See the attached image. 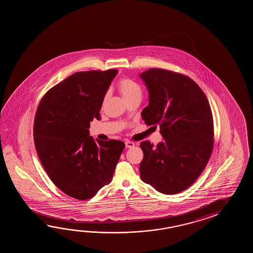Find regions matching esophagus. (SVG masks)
<instances>
[{
  "mask_svg": "<svg viewBox=\"0 0 253 253\" xmlns=\"http://www.w3.org/2000/svg\"><path fill=\"white\" fill-rule=\"evenodd\" d=\"M125 144H126V148H131V147H133L134 145V143L131 142V141H126Z\"/></svg>",
  "mask_w": 253,
  "mask_h": 253,
  "instance_id": "obj_1",
  "label": "esophagus"
}]
</instances>
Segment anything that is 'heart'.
I'll return each instance as SVG.
<instances>
[{"instance_id":"heart-1","label":"heart","mask_w":253,"mask_h":253,"mask_svg":"<svg viewBox=\"0 0 253 253\" xmlns=\"http://www.w3.org/2000/svg\"><path fill=\"white\" fill-rule=\"evenodd\" d=\"M119 91L122 94V96L127 101L131 98H134L135 97H141L142 95V88L137 82L133 81L132 79L129 78H122L120 79L118 83ZM107 98V95L104 97V101Z\"/></svg>"}]
</instances>
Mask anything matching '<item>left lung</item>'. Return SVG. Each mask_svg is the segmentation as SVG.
Wrapping results in <instances>:
<instances>
[{
	"mask_svg": "<svg viewBox=\"0 0 253 253\" xmlns=\"http://www.w3.org/2000/svg\"><path fill=\"white\" fill-rule=\"evenodd\" d=\"M149 92L142 119L160 126L164 141L140 144L142 181L165 194L181 193L199 177L210 159L213 119L204 91L187 76L163 69L141 73Z\"/></svg>",
	"mask_w": 253,
	"mask_h": 253,
	"instance_id": "8db88e82",
	"label": "left lung"
}]
</instances>
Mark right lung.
Wrapping results in <instances>:
<instances>
[{"label":"right lung","instance_id":"right-lung-1","mask_svg":"<svg viewBox=\"0 0 253 253\" xmlns=\"http://www.w3.org/2000/svg\"><path fill=\"white\" fill-rule=\"evenodd\" d=\"M118 70L77 72L51 87L33 126L39 158L54 184L78 200L90 199L111 182L125 144L94 140L88 127L100 119L104 97Z\"/></svg>","mask_w":253,"mask_h":253}]
</instances>
